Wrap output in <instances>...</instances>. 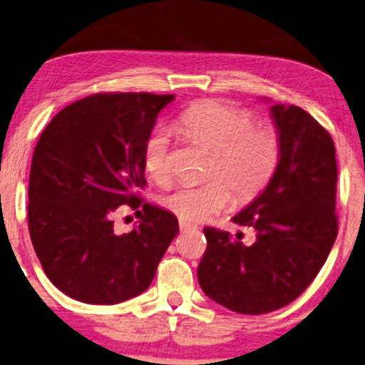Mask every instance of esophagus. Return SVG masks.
<instances>
[{"instance_id": "esophagus-1", "label": "esophagus", "mask_w": 365, "mask_h": 365, "mask_svg": "<svg viewBox=\"0 0 365 365\" xmlns=\"http://www.w3.org/2000/svg\"><path fill=\"white\" fill-rule=\"evenodd\" d=\"M192 229H197V225L187 222V220H180V232H187V230Z\"/></svg>"}]
</instances>
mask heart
Wrapping results in <instances>:
<instances>
[{"label":"heart","instance_id":"1","mask_svg":"<svg viewBox=\"0 0 365 365\" xmlns=\"http://www.w3.org/2000/svg\"><path fill=\"white\" fill-rule=\"evenodd\" d=\"M177 129L195 145L212 151L209 180L178 185L161 197V205L187 222H204L236 198L251 202L264 190L279 165V135L271 126H255L247 110L219 101L192 104L180 114ZM148 175L163 183L170 178V138L153 131L143 146Z\"/></svg>","mask_w":365,"mask_h":365}]
</instances>
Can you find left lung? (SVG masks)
Wrapping results in <instances>:
<instances>
[{"mask_svg":"<svg viewBox=\"0 0 365 365\" xmlns=\"http://www.w3.org/2000/svg\"><path fill=\"white\" fill-rule=\"evenodd\" d=\"M267 101V99H264ZM281 158L264 190L232 217L255 229L252 244L204 227L207 249L198 262L202 292L246 315L274 312L297 299L325 264L336 232L335 145L298 106L269 109Z\"/></svg>","mask_w":365,"mask_h":365,"instance_id":"1","label":"left lung"}]
</instances>
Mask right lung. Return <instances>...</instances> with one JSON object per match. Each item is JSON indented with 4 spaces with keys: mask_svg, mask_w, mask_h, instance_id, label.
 Listing matches in <instances>:
<instances>
[{
    "mask_svg": "<svg viewBox=\"0 0 365 365\" xmlns=\"http://www.w3.org/2000/svg\"><path fill=\"white\" fill-rule=\"evenodd\" d=\"M173 94H94L67 106L41 133L31 160L29 229L48 279L91 305L141 294L178 234L172 212L136 197L146 185L143 146ZM142 207L128 235L119 205Z\"/></svg>",
    "mask_w": 365,
    "mask_h": 365,
    "instance_id": "1",
    "label": "right lung"
}]
</instances>
